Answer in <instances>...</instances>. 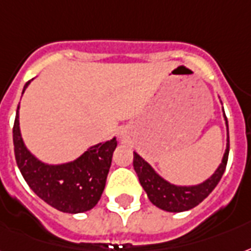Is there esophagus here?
Returning a JSON list of instances; mask_svg holds the SVG:
<instances>
[{
    "label": "esophagus",
    "mask_w": 251,
    "mask_h": 251,
    "mask_svg": "<svg viewBox=\"0 0 251 251\" xmlns=\"http://www.w3.org/2000/svg\"><path fill=\"white\" fill-rule=\"evenodd\" d=\"M127 134H129V130H127V127H121V129H120V131H118V135H120V138L121 139H125L126 137H127Z\"/></svg>",
    "instance_id": "obj_1"
}]
</instances>
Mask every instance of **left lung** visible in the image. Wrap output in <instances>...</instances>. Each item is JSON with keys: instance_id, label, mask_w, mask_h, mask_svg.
I'll use <instances>...</instances> for the list:
<instances>
[{"instance_id": "left-lung-1", "label": "left lung", "mask_w": 251, "mask_h": 251, "mask_svg": "<svg viewBox=\"0 0 251 251\" xmlns=\"http://www.w3.org/2000/svg\"><path fill=\"white\" fill-rule=\"evenodd\" d=\"M227 155H229V135H227L226 151L224 154L220 167L208 180L192 187H179L166 181L137 152H134L133 166L138 175L139 183L146 191L147 196L154 205L167 212H184L199 205L216 188L226 168Z\"/></svg>"}]
</instances>
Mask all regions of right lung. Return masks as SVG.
<instances>
[{
    "label": "right lung",
    "mask_w": 251,
    "mask_h": 251,
    "mask_svg": "<svg viewBox=\"0 0 251 251\" xmlns=\"http://www.w3.org/2000/svg\"><path fill=\"white\" fill-rule=\"evenodd\" d=\"M28 81L24 88V92ZM18 108L13 126V143L17 166L28 187L55 209L64 213H83L99 202L104 192L112 164L116 138L99 143L74 162L49 166L26 149L19 131Z\"/></svg>",
    "instance_id": "obj_1"
}]
</instances>
